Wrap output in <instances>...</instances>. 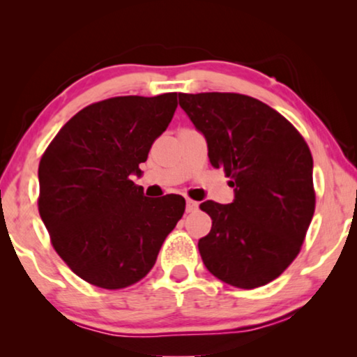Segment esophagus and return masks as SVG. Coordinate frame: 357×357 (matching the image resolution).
<instances>
[{
	"instance_id": "34e87169",
	"label": "esophagus",
	"mask_w": 357,
	"mask_h": 357,
	"mask_svg": "<svg viewBox=\"0 0 357 357\" xmlns=\"http://www.w3.org/2000/svg\"><path fill=\"white\" fill-rule=\"evenodd\" d=\"M198 209V203L193 199H187V213H193Z\"/></svg>"
}]
</instances>
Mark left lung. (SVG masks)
I'll return each instance as SVG.
<instances>
[{
	"label": "left lung",
	"instance_id": "1",
	"mask_svg": "<svg viewBox=\"0 0 357 357\" xmlns=\"http://www.w3.org/2000/svg\"><path fill=\"white\" fill-rule=\"evenodd\" d=\"M178 104L208 143L213 167L224 169L236 198L204 202L213 219L198 250L208 271L253 289L276 280L299 255L315 211L310 149L270 105L234 92L178 94Z\"/></svg>",
	"mask_w": 357,
	"mask_h": 357
}]
</instances>
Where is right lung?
<instances>
[{
	"mask_svg": "<svg viewBox=\"0 0 357 357\" xmlns=\"http://www.w3.org/2000/svg\"><path fill=\"white\" fill-rule=\"evenodd\" d=\"M177 109V92L91 104L58 131L38 164V213L71 271L102 289L148 275L185 211L180 195L144 197L131 180Z\"/></svg>",
	"mask_w": 357,
	"mask_h": 357,
	"instance_id": "add662e5",
	"label": "right lung"
}]
</instances>
